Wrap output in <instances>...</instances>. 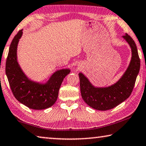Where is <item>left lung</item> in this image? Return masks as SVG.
Masks as SVG:
<instances>
[{"label":"left lung","mask_w":146,"mask_h":146,"mask_svg":"<svg viewBox=\"0 0 146 146\" xmlns=\"http://www.w3.org/2000/svg\"><path fill=\"white\" fill-rule=\"evenodd\" d=\"M123 38L130 45L132 57L125 72L116 83L108 87L97 88L92 85L82 73L78 74L83 100L96 110L112 109L125 101L133 92L140 71V60L137 47L133 38L127 34L123 36Z\"/></svg>","instance_id":"1"}]
</instances>
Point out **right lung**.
<instances>
[{
    "label": "right lung",
    "mask_w": 146,
    "mask_h": 146,
    "mask_svg": "<svg viewBox=\"0 0 146 146\" xmlns=\"http://www.w3.org/2000/svg\"><path fill=\"white\" fill-rule=\"evenodd\" d=\"M23 30L13 38L6 62V74L13 96L18 101L34 110H43L52 106L57 100L59 89L69 69L58 70L45 84L30 80L23 73L17 59V48Z\"/></svg>",
    "instance_id": "add662e5"
}]
</instances>
